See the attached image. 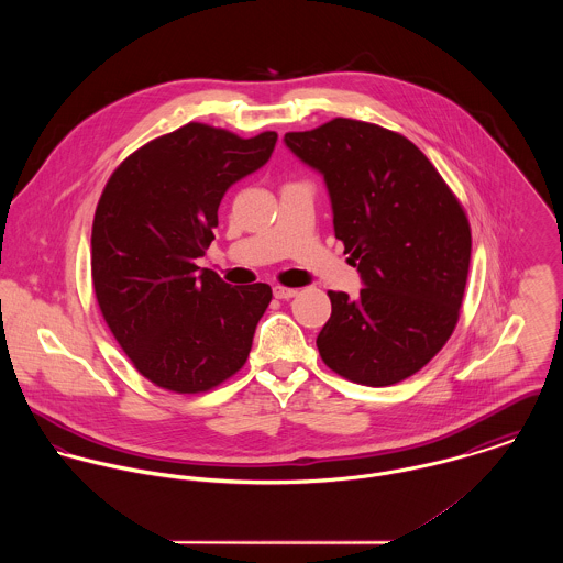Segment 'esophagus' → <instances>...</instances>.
<instances>
[{
	"instance_id": "esophagus-1",
	"label": "esophagus",
	"mask_w": 563,
	"mask_h": 563,
	"mask_svg": "<svg viewBox=\"0 0 563 563\" xmlns=\"http://www.w3.org/2000/svg\"><path fill=\"white\" fill-rule=\"evenodd\" d=\"M297 292H299V290H295V288H286V286H275V288H273L275 299H282V301H288V299L297 297Z\"/></svg>"
}]
</instances>
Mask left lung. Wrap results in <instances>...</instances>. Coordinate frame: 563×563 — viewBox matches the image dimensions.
I'll return each instance as SVG.
<instances>
[{
    "instance_id": "obj_1",
    "label": "left lung",
    "mask_w": 563,
    "mask_h": 563,
    "mask_svg": "<svg viewBox=\"0 0 563 563\" xmlns=\"http://www.w3.org/2000/svg\"><path fill=\"white\" fill-rule=\"evenodd\" d=\"M286 147L324 179L335 239L364 288L329 290L322 362L362 386L418 373L451 338L471 266V225L435 166L401 134L333 119L288 132Z\"/></svg>"
}]
</instances>
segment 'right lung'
Instances as JSON below:
<instances>
[{"label":"right lung","mask_w":563,"mask_h":563,"mask_svg":"<svg viewBox=\"0 0 563 563\" xmlns=\"http://www.w3.org/2000/svg\"><path fill=\"white\" fill-rule=\"evenodd\" d=\"M275 143V132L241 139L188 123L121 162L101 192L95 297L136 371L164 390L206 393L249 357L271 286H230L195 260L214 241L228 188L264 166Z\"/></svg>","instance_id":"add662e5"}]
</instances>
